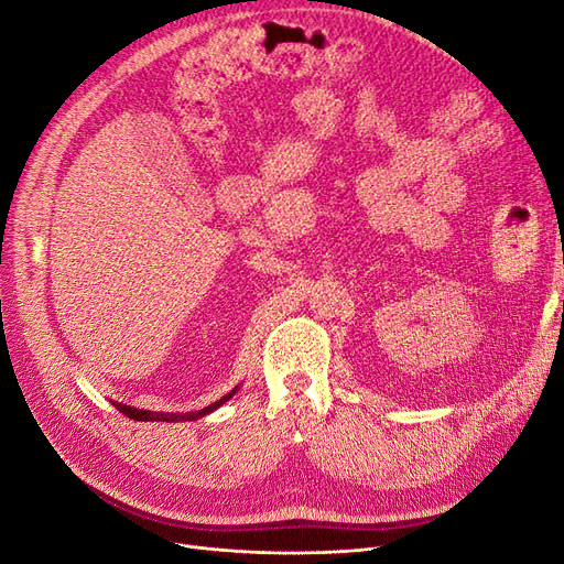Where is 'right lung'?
<instances>
[{
  "instance_id": "1",
  "label": "right lung",
  "mask_w": 564,
  "mask_h": 564,
  "mask_svg": "<svg viewBox=\"0 0 564 564\" xmlns=\"http://www.w3.org/2000/svg\"><path fill=\"white\" fill-rule=\"evenodd\" d=\"M237 390V388H235ZM235 390L232 392H228V395L224 398V400H218V402H214V404H209V406H204V409H199V412H195V414H183V416H178V414H158V412H145V409H133V406H127V404H117L115 402V406L119 409V412H122L124 416H129V419H133V421H181V419H199V416H204V414H209V412H214L216 406H220L224 402H228L232 395H235Z\"/></svg>"
}]
</instances>
